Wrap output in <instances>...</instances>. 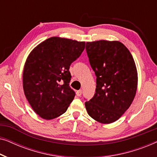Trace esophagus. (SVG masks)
Masks as SVG:
<instances>
[{
	"instance_id": "1",
	"label": "esophagus",
	"mask_w": 157,
	"mask_h": 157,
	"mask_svg": "<svg viewBox=\"0 0 157 157\" xmlns=\"http://www.w3.org/2000/svg\"><path fill=\"white\" fill-rule=\"evenodd\" d=\"M81 94H82V90H81V89L78 90V91H76V95L78 96H81Z\"/></svg>"
}]
</instances>
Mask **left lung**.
<instances>
[{
  "label": "left lung",
  "mask_w": 157,
  "mask_h": 157,
  "mask_svg": "<svg viewBox=\"0 0 157 157\" xmlns=\"http://www.w3.org/2000/svg\"><path fill=\"white\" fill-rule=\"evenodd\" d=\"M86 49L96 76V93L85 103L88 114L101 124L117 121L136 96L138 74L128 49L118 40L86 42Z\"/></svg>",
  "instance_id": "obj_1"
}]
</instances>
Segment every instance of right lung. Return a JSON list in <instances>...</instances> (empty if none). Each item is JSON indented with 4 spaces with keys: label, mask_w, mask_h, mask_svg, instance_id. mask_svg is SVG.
<instances>
[{
    "label": "right lung",
    "mask_w": 157,
    "mask_h": 157,
    "mask_svg": "<svg viewBox=\"0 0 157 157\" xmlns=\"http://www.w3.org/2000/svg\"><path fill=\"white\" fill-rule=\"evenodd\" d=\"M85 44L54 36L28 56L23 71V91L31 108L42 119L60 117L74 100L69 67L84 50Z\"/></svg>",
    "instance_id": "add662e5"
}]
</instances>
